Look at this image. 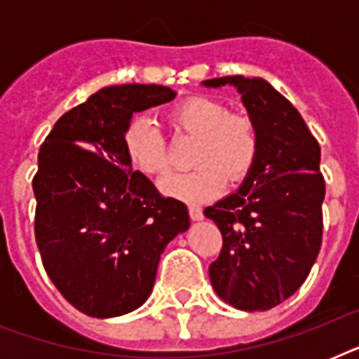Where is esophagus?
I'll use <instances>...</instances> for the list:
<instances>
[{
  "mask_svg": "<svg viewBox=\"0 0 359 359\" xmlns=\"http://www.w3.org/2000/svg\"><path fill=\"white\" fill-rule=\"evenodd\" d=\"M188 212H190V218L194 219V222H199V219L205 218V216H203V208L197 207V205H190V207H188Z\"/></svg>",
  "mask_w": 359,
  "mask_h": 359,
  "instance_id": "esophagus-1",
  "label": "esophagus"
}]
</instances>
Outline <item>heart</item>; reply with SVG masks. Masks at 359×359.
I'll return each mask as SVG.
<instances>
[{
    "instance_id": "obj_1",
    "label": "heart",
    "mask_w": 359,
    "mask_h": 359,
    "mask_svg": "<svg viewBox=\"0 0 359 359\" xmlns=\"http://www.w3.org/2000/svg\"><path fill=\"white\" fill-rule=\"evenodd\" d=\"M169 121L175 130L197 135L191 151V162L197 165L163 179V194L201 203L218 196L227 179L231 184H240L251 173L259 156V130L250 115L229 111L212 98L190 97L169 111ZM123 149L130 165L149 177L163 175L171 165L162 132L145 115L124 126Z\"/></svg>"
}]
</instances>
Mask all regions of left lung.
Wrapping results in <instances>:
<instances>
[{
	"label": "left lung",
	"instance_id": "1",
	"mask_svg": "<svg viewBox=\"0 0 359 359\" xmlns=\"http://www.w3.org/2000/svg\"><path fill=\"white\" fill-rule=\"evenodd\" d=\"M259 130V156L238 188L205 216L224 236L210 264L216 294L242 311L272 309L300 289L323 244L320 147L298 109L262 78L224 76Z\"/></svg>",
	"mask_w": 359,
	"mask_h": 359
}]
</instances>
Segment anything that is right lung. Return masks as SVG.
<instances>
[{
  "label": "right lung",
  "instance_id": "1",
  "mask_svg": "<svg viewBox=\"0 0 359 359\" xmlns=\"http://www.w3.org/2000/svg\"><path fill=\"white\" fill-rule=\"evenodd\" d=\"M163 86L104 87L55 123L39 151L35 238L63 298L111 318L149 298L165 245L190 227L184 203L162 197L123 149L132 114L173 100Z\"/></svg>",
  "mask_w": 359,
  "mask_h": 359
}]
</instances>
